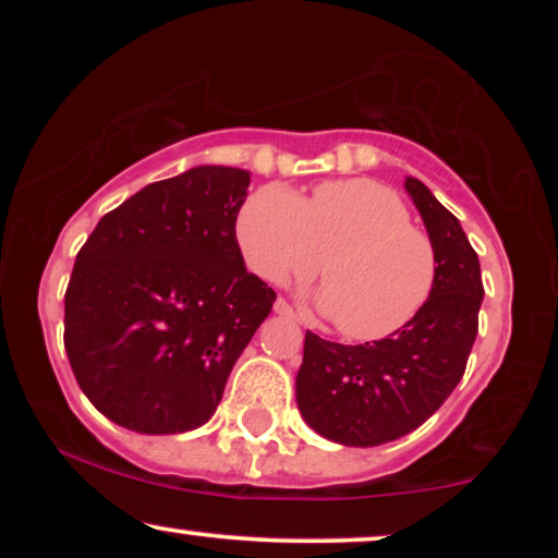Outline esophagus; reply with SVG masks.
<instances>
[{"label": "esophagus", "instance_id": "obj_1", "mask_svg": "<svg viewBox=\"0 0 558 558\" xmlns=\"http://www.w3.org/2000/svg\"><path fill=\"white\" fill-rule=\"evenodd\" d=\"M274 312H277V315H284V317H296L292 304H289L287 300H281V296L277 302H274Z\"/></svg>", "mask_w": 558, "mask_h": 558}]
</instances>
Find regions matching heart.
Wrapping results in <instances>:
<instances>
[{
	"instance_id": "b5f03b06",
	"label": "heart",
	"mask_w": 558,
	"mask_h": 558,
	"mask_svg": "<svg viewBox=\"0 0 558 558\" xmlns=\"http://www.w3.org/2000/svg\"><path fill=\"white\" fill-rule=\"evenodd\" d=\"M235 239L251 269L269 281L312 277L323 265L317 307L340 335L361 342L414 323L439 277L429 235L411 226L391 187L373 180L323 182L310 201L284 185L258 187L243 203Z\"/></svg>"
}]
</instances>
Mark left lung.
I'll return each instance as SVG.
<instances>
[{"instance_id": "1", "label": "left lung", "mask_w": 558, "mask_h": 558, "mask_svg": "<svg viewBox=\"0 0 558 558\" xmlns=\"http://www.w3.org/2000/svg\"><path fill=\"white\" fill-rule=\"evenodd\" d=\"M403 185L439 258L437 287L422 315L365 345L304 335L296 407L312 429L345 447L386 445L422 426L460 384L477 338L485 289L475 248L422 180L407 178Z\"/></svg>"}]
</instances>
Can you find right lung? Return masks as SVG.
Instances as JSON below:
<instances>
[{
    "label": "right lung",
    "mask_w": 558,
    "mask_h": 558,
    "mask_svg": "<svg viewBox=\"0 0 558 558\" xmlns=\"http://www.w3.org/2000/svg\"><path fill=\"white\" fill-rule=\"evenodd\" d=\"M251 174L203 165L98 220L65 292V353L88 401L140 434L197 429L277 292L246 271L235 218Z\"/></svg>",
    "instance_id": "obj_1"
}]
</instances>
